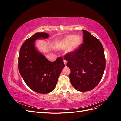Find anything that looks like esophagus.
<instances>
[{"label": "esophagus", "instance_id": "1", "mask_svg": "<svg viewBox=\"0 0 121 121\" xmlns=\"http://www.w3.org/2000/svg\"><path fill=\"white\" fill-rule=\"evenodd\" d=\"M64 64H65V65H67V60H64Z\"/></svg>", "mask_w": 121, "mask_h": 121}]
</instances>
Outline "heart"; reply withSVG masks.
Here are the masks:
<instances>
[{
    "label": "heart",
    "instance_id": "heart-1",
    "mask_svg": "<svg viewBox=\"0 0 121 121\" xmlns=\"http://www.w3.org/2000/svg\"><path fill=\"white\" fill-rule=\"evenodd\" d=\"M82 40V37L80 35L69 34L63 38L55 40L53 46L55 48L58 50L68 48V52H73L81 44Z\"/></svg>",
    "mask_w": 121,
    "mask_h": 121
}]
</instances>
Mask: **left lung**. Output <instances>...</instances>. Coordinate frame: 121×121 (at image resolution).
<instances>
[{"instance_id":"1","label":"left lung","mask_w":121,"mask_h":121,"mask_svg":"<svg viewBox=\"0 0 121 121\" xmlns=\"http://www.w3.org/2000/svg\"><path fill=\"white\" fill-rule=\"evenodd\" d=\"M84 43L65 59L71 69L72 86L80 92L94 89L100 82L105 68V58L101 43L89 32L82 30Z\"/></svg>"}]
</instances>
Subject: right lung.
I'll return each mask as SVG.
<instances>
[{
  "mask_svg": "<svg viewBox=\"0 0 121 121\" xmlns=\"http://www.w3.org/2000/svg\"><path fill=\"white\" fill-rule=\"evenodd\" d=\"M44 32L36 33L27 39L20 50L19 70L28 87L39 93L46 94L53 91L65 65L61 57L51 62L35 48V41L39 38H47Z\"/></svg>",
  "mask_w": 121,
  "mask_h": 121,
  "instance_id": "add662e5",
  "label": "right lung"
}]
</instances>
